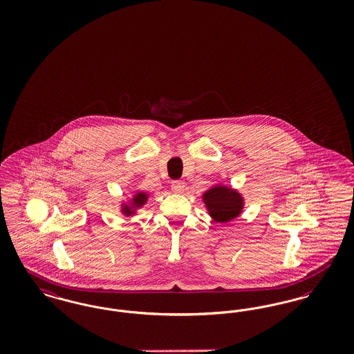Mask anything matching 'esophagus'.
<instances>
[{"label": "esophagus", "mask_w": 354, "mask_h": 354, "mask_svg": "<svg viewBox=\"0 0 354 354\" xmlns=\"http://www.w3.org/2000/svg\"><path fill=\"white\" fill-rule=\"evenodd\" d=\"M171 189L175 192V194H182L185 191V183L182 180H174L171 183Z\"/></svg>", "instance_id": "esophagus-1"}]
</instances>
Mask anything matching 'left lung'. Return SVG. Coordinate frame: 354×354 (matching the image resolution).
<instances>
[{
    "label": "left lung",
    "instance_id": "left-lung-1",
    "mask_svg": "<svg viewBox=\"0 0 354 354\" xmlns=\"http://www.w3.org/2000/svg\"><path fill=\"white\" fill-rule=\"evenodd\" d=\"M203 201L209 211V215L219 223L235 219L243 208L241 196L234 189L224 185H218L207 191Z\"/></svg>",
    "mask_w": 354,
    "mask_h": 354
}]
</instances>
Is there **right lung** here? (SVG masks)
Returning <instances> with one entry per match:
<instances>
[{
    "mask_svg": "<svg viewBox=\"0 0 354 354\" xmlns=\"http://www.w3.org/2000/svg\"><path fill=\"white\" fill-rule=\"evenodd\" d=\"M146 201H147V195H146V194H136L133 205H134V207H140V205H143V204L146 203ZM123 212H124L126 215H131V214L134 212V208L126 205V207H123Z\"/></svg>",
    "mask_w": 354,
    "mask_h": 354,
    "instance_id": "right-lung-1",
    "label": "right lung"
}]
</instances>
